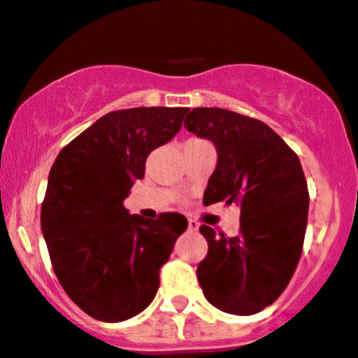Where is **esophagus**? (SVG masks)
Here are the masks:
<instances>
[{
	"label": "esophagus",
	"mask_w": 358,
	"mask_h": 358,
	"mask_svg": "<svg viewBox=\"0 0 358 358\" xmlns=\"http://www.w3.org/2000/svg\"><path fill=\"white\" fill-rule=\"evenodd\" d=\"M189 231H199V224L192 218H189Z\"/></svg>",
	"instance_id": "1"
}]
</instances>
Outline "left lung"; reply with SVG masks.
<instances>
[{"label": "left lung", "instance_id": "8db88e82", "mask_svg": "<svg viewBox=\"0 0 358 358\" xmlns=\"http://www.w3.org/2000/svg\"><path fill=\"white\" fill-rule=\"evenodd\" d=\"M183 126L217 148L203 203L241 206L234 238L201 225L199 285L220 311L255 315L278 299L299 262L310 206L299 157L271 127L231 110L194 108Z\"/></svg>", "mask_w": 358, "mask_h": 358}]
</instances>
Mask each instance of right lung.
<instances>
[{"mask_svg":"<svg viewBox=\"0 0 358 358\" xmlns=\"http://www.w3.org/2000/svg\"><path fill=\"white\" fill-rule=\"evenodd\" d=\"M187 108L106 113L59 152L41 204V232L69 299L101 322L136 317L154 301L159 271L189 222L124 206L145 161L182 127Z\"/></svg>","mask_w":358,"mask_h":358,"instance_id":"right-lung-1","label":"right lung"}]
</instances>
